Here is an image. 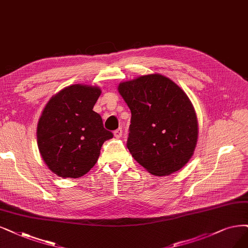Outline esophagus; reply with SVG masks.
<instances>
[{"label": "esophagus", "mask_w": 248, "mask_h": 248, "mask_svg": "<svg viewBox=\"0 0 248 248\" xmlns=\"http://www.w3.org/2000/svg\"><path fill=\"white\" fill-rule=\"evenodd\" d=\"M114 137L115 138H121L122 137V135H123V130L121 129V127H119V129H117V130H115L114 131Z\"/></svg>", "instance_id": "esophagus-1"}]
</instances>
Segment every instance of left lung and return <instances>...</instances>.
<instances>
[{"mask_svg":"<svg viewBox=\"0 0 248 248\" xmlns=\"http://www.w3.org/2000/svg\"><path fill=\"white\" fill-rule=\"evenodd\" d=\"M118 92L132 113L126 142L132 156L158 177L181 170L198 138L196 113L185 92L158 73L121 82Z\"/></svg>","mask_w":248,"mask_h":248,"instance_id":"1","label":"left lung"}]
</instances>
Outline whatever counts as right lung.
<instances>
[{"instance_id":"add662e5","label":"right lung","mask_w":248,"mask_h":248,"mask_svg":"<svg viewBox=\"0 0 248 248\" xmlns=\"http://www.w3.org/2000/svg\"><path fill=\"white\" fill-rule=\"evenodd\" d=\"M101 90L72 85L54 95L45 106L36 129L41 156L61 178H79L97 162L100 150L113 134L104 129L93 108Z\"/></svg>"}]
</instances>
